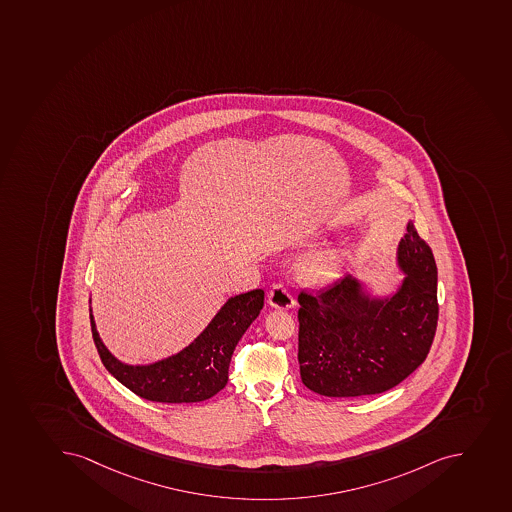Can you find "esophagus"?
I'll list each match as a JSON object with an SVG mask.
<instances>
[{"mask_svg":"<svg viewBox=\"0 0 512 512\" xmlns=\"http://www.w3.org/2000/svg\"><path fill=\"white\" fill-rule=\"evenodd\" d=\"M268 301L269 306L274 307V309H279V311H289V309H292L294 304H296L291 291H289L284 284H276V286L271 287V291H269L268 294Z\"/></svg>","mask_w":512,"mask_h":512,"instance_id":"1","label":"esophagus"}]
</instances>
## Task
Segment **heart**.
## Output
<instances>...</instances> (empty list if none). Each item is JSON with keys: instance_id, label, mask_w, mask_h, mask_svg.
<instances>
[{"instance_id": "obj_1", "label": "heart", "mask_w": 512, "mask_h": 512, "mask_svg": "<svg viewBox=\"0 0 512 512\" xmlns=\"http://www.w3.org/2000/svg\"><path fill=\"white\" fill-rule=\"evenodd\" d=\"M342 253L337 248H322L307 254L299 263V274L312 286H325L339 276Z\"/></svg>"}]
</instances>
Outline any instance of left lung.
<instances>
[{"label": "left lung", "instance_id": "left-lung-1", "mask_svg": "<svg viewBox=\"0 0 512 512\" xmlns=\"http://www.w3.org/2000/svg\"><path fill=\"white\" fill-rule=\"evenodd\" d=\"M405 274L387 296L345 276L317 296L299 294L302 383L324 397L387 392L425 362L438 322L435 258L411 221L398 243Z\"/></svg>", "mask_w": 512, "mask_h": 512}]
</instances>
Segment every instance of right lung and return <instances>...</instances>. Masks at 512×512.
<instances>
[{
  "label": "right lung",
  "mask_w": 512,
  "mask_h": 512,
  "mask_svg": "<svg viewBox=\"0 0 512 512\" xmlns=\"http://www.w3.org/2000/svg\"><path fill=\"white\" fill-rule=\"evenodd\" d=\"M263 306V289L230 297L192 344L178 354L147 365H130L115 359L99 337L89 309L92 339L107 372L140 398L160 403L203 402L226 387L236 344Z\"/></svg>",
  "instance_id": "add662e5"
}]
</instances>
